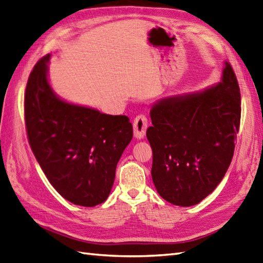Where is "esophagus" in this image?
I'll return each mask as SVG.
<instances>
[{
    "label": "esophagus",
    "instance_id": "34e87169",
    "mask_svg": "<svg viewBox=\"0 0 263 263\" xmlns=\"http://www.w3.org/2000/svg\"><path fill=\"white\" fill-rule=\"evenodd\" d=\"M147 127V118L144 114H139L133 121L134 137L137 139H142L145 136V131Z\"/></svg>",
    "mask_w": 263,
    "mask_h": 263
}]
</instances>
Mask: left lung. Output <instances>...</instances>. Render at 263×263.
Instances as JSON below:
<instances>
[{
  "mask_svg": "<svg viewBox=\"0 0 263 263\" xmlns=\"http://www.w3.org/2000/svg\"><path fill=\"white\" fill-rule=\"evenodd\" d=\"M150 114L146 138L159 194L174 205L199 203L221 182L233 158L241 96L231 64L226 63L218 85L160 101Z\"/></svg>",
  "mask_w": 263,
  "mask_h": 263,
  "instance_id": "obj_1",
  "label": "left lung"
}]
</instances>
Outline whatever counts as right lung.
<instances>
[{
  "label": "right lung",
  "instance_id": "right-lung-1",
  "mask_svg": "<svg viewBox=\"0 0 263 263\" xmlns=\"http://www.w3.org/2000/svg\"><path fill=\"white\" fill-rule=\"evenodd\" d=\"M49 59L46 54L39 60L26 84L29 143L50 183L64 199L96 206L109 197L133 127L126 116H109L57 98L46 79Z\"/></svg>",
  "mask_w": 263,
  "mask_h": 263
}]
</instances>
